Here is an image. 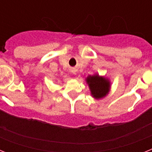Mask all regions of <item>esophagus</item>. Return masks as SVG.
I'll return each mask as SVG.
<instances>
[{
    "instance_id": "1",
    "label": "esophagus",
    "mask_w": 152,
    "mask_h": 152,
    "mask_svg": "<svg viewBox=\"0 0 152 152\" xmlns=\"http://www.w3.org/2000/svg\"><path fill=\"white\" fill-rule=\"evenodd\" d=\"M72 72L74 74V75H76V74H77V70H76V69H72Z\"/></svg>"
}]
</instances>
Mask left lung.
I'll return each mask as SVG.
<instances>
[{"label":"left lung","mask_w":152,"mask_h":152,"mask_svg":"<svg viewBox=\"0 0 152 152\" xmlns=\"http://www.w3.org/2000/svg\"><path fill=\"white\" fill-rule=\"evenodd\" d=\"M85 81L91 91V95L95 100L104 98L110 91V80L105 76H100L99 74L95 73L88 75L85 78Z\"/></svg>","instance_id":"1"}]
</instances>
